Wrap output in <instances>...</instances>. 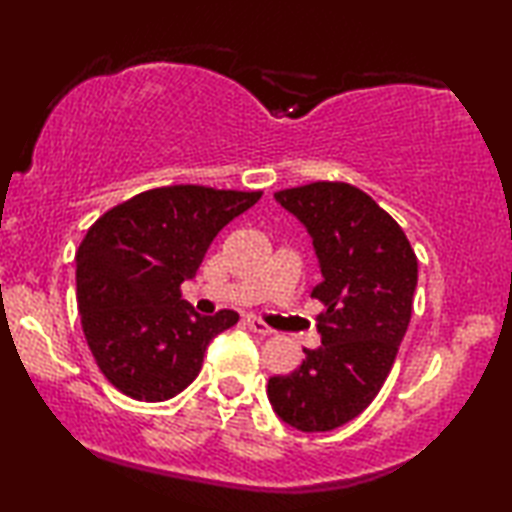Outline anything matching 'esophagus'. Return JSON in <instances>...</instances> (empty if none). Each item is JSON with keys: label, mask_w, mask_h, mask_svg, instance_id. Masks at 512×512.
Instances as JSON below:
<instances>
[{"label": "esophagus", "mask_w": 512, "mask_h": 512, "mask_svg": "<svg viewBox=\"0 0 512 512\" xmlns=\"http://www.w3.org/2000/svg\"><path fill=\"white\" fill-rule=\"evenodd\" d=\"M248 328L257 332V335H271V332H273L262 319H255V316H248Z\"/></svg>", "instance_id": "1"}]
</instances>
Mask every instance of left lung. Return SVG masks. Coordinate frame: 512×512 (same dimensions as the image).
Listing matches in <instances>:
<instances>
[{
  "mask_svg": "<svg viewBox=\"0 0 512 512\" xmlns=\"http://www.w3.org/2000/svg\"><path fill=\"white\" fill-rule=\"evenodd\" d=\"M310 232L323 280L321 346L269 380L275 415L305 433L344 426L376 399L399 353L417 287V255L401 225L346 182H312L275 193Z\"/></svg>",
  "mask_w": 512,
  "mask_h": 512,
  "instance_id": "obj_1",
  "label": "left lung"
}]
</instances>
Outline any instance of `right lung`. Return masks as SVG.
<instances>
[{"label":"right lung","mask_w":512,"mask_h":512,"mask_svg":"<svg viewBox=\"0 0 512 512\" xmlns=\"http://www.w3.org/2000/svg\"><path fill=\"white\" fill-rule=\"evenodd\" d=\"M262 198L198 184L159 186L88 227L75 255L81 328L109 383L136 401H168L202 369L209 342L239 321L200 316L182 298L209 243Z\"/></svg>","instance_id":"1"}]
</instances>
